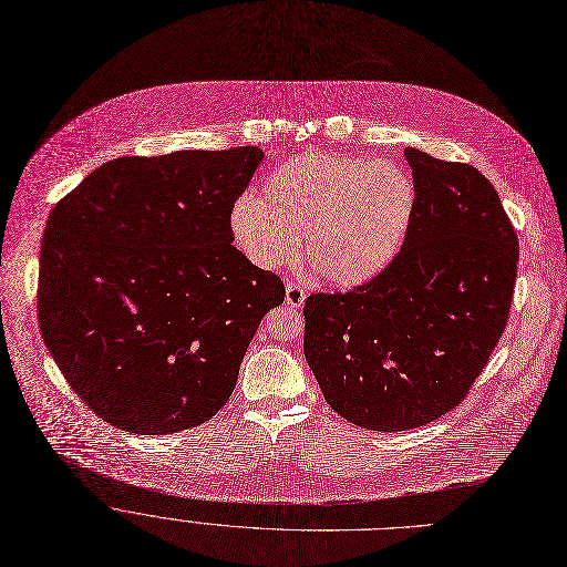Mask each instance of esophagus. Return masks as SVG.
<instances>
[{
    "label": "esophagus",
    "instance_id": "34e87169",
    "mask_svg": "<svg viewBox=\"0 0 567 567\" xmlns=\"http://www.w3.org/2000/svg\"><path fill=\"white\" fill-rule=\"evenodd\" d=\"M303 301H306V290L299 286V284H288L286 286V303L290 306V308H301L303 306Z\"/></svg>",
    "mask_w": 567,
    "mask_h": 567
}]
</instances>
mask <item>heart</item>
Here are the masks:
<instances>
[{
    "label": "heart",
    "mask_w": 567,
    "mask_h": 567,
    "mask_svg": "<svg viewBox=\"0 0 567 567\" xmlns=\"http://www.w3.org/2000/svg\"><path fill=\"white\" fill-rule=\"evenodd\" d=\"M415 200V181L395 161L310 150L279 165L259 200L233 207L230 233L264 270L292 261L303 237V259L319 277L358 286L395 259Z\"/></svg>",
    "instance_id": "obj_1"
}]
</instances>
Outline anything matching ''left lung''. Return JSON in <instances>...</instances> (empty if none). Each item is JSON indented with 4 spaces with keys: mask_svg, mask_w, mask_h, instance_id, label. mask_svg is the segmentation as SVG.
<instances>
[{
    "mask_svg": "<svg viewBox=\"0 0 567 567\" xmlns=\"http://www.w3.org/2000/svg\"><path fill=\"white\" fill-rule=\"evenodd\" d=\"M417 200L400 255L371 281L306 299L303 355L326 402L371 431L458 406L507 326L518 241L467 163L404 150Z\"/></svg>",
    "mask_w": 567,
    "mask_h": 567,
    "instance_id": "obj_1",
    "label": "left lung"
}]
</instances>
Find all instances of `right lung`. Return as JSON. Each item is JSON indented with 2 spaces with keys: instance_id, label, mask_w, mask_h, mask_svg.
<instances>
[{
  "instance_id": "add662e5",
  "label": "right lung",
  "mask_w": 567,
  "mask_h": 567,
  "mask_svg": "<svg viewBox=\"0 0 567 567\" xmlns=\"http://www.w3.org/2000/svg\"><path fill=\"white\" fill-rule=\"evenodd\" d=\"M261 161L259 147L125 156L49 214L40 330L69 386L113 426L176 433L233 395L286 295L233 246L230 212Z\"/></svg>"
}]
</instances>
